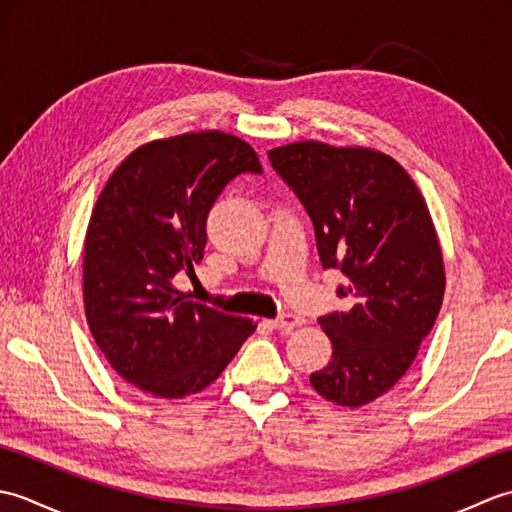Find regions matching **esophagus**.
Wrapping results in <instances>:
<instances>
[{"mask_svg":"<svg viewBox=\"0 0 512 512\" xmlns=\"http://www.w3.org/2000/svg\"><path fill=\"white\" fill-rule=\"evenodd\" d=\"M270 323H273V328H275V330H279V332H290V330L299 328V325L303 323V319H301V317H297V314L286 312V314H279V317H277V319H273Z\"/></svg>","mask_w":512,"mask_h":512,"instance_id":"esophagus-1","label":"esophagus"}]
</instances>
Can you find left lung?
I'll list each match as a JSON object with an SVG mask.
<instances>
[{
  "mask_svg": "<svg viewBox=\"0 0 512 512\" xmlns=\"http://www.w3.org/2000/svg\"><path fill=\"white\" fill-rule=\"evenodd\" d=\"M317 235L323 268H341L350 310L321 317L332 361L310 376L325 400L363 407L416 361L444 299V259L429 206L402 165L369 147L299 140L268 151Z\"/></svg>",
  "mask_w": 512,
  "mask_h": 512,
  "instance_id": "1",
  "label": "left lung"
}]
</instances>
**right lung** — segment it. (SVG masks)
Masks as SVG:
<instances>
[{"mask_svg": "<svg viewBox=\"0 0 512 512\" xmlns=\"http://www.w3.org/2000/svg\"><path fill=\"white\" fill-rule=\"evenodd\" d=\"M262 173L255 149L206 129L158 138L114 169L83 242V303L118 376L158 398L209 387L257 323L189 301L173 286L200 264L206 215L228 180Z\"/></svg>", "mask_w": 512, "mask_h": 512, "instance_id": "add662e5", "label": "right lung"}]
</instances>
